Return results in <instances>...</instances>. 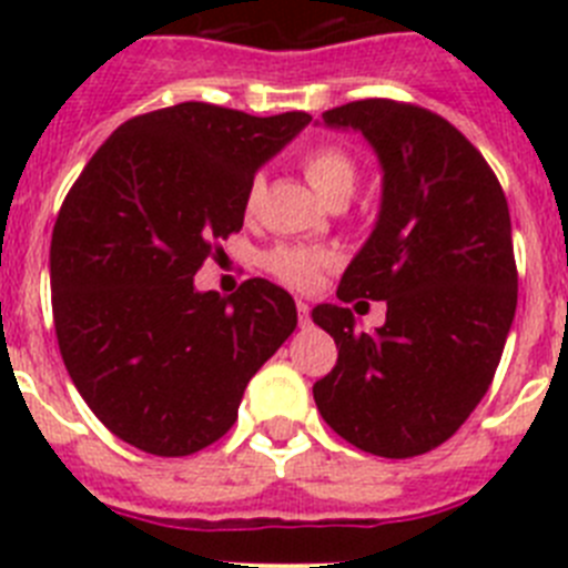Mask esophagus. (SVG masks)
<instances>
[{"mask_svg":"<svg viewBox=\"0 0 568 568\" xmlns=\"http://www.w3.org/2000/svg\"><path fill=\"white\" fill-rule=\"evenodd\" d=\"M295 307H298L301 327H307V324H310V304L304 298H298V301H295Z\"/></svg>","mask_w":568,"mask_h":568,"instance_id":"obj_1","label":"esophagus"}]
</instances>
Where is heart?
<instances>
[{
	"instance_id": "obj_1",
	"label": "heart",
	"mask_w": 568,
	"mask_h": 568,
	"mask_svg": "<svg viewBox=\"0 0 568 568\" xmlns=\"http://www.w3.org/2000/svg\"><path fill=\"white\" fill-rule=\"evenodd\" d=\"M304 175H307L310 187L318 193L321 202H327L329 195H353L355 187V164L353 159L338 148H315L304 155ZM264 193V179L255 175L247 184V195L244 204L247 210H255ZM327 261L324 253L304 247H275L264 255V267L275 275L278 281L290 284L295 290H307L315 284L321 264Z\"/></svg>"
}]
</instances>
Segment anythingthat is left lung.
Segmentation results:
<instances>
[{
	"label": "left lung",
	"instance_id": "1",
	"mask_svg": "<svg viewBox=\"0 0 568 568\" xmlns=\"http://www.w3.org/2000/svg\"><path fill=\"white\" fill-rule=\"evenodd\" d=\"M321 122L355 130L378 155V219L338 298L386 301V321L361 333L349 307L313 310L338 346L313 398L353 446L413 458L458 433L500 364L518 307L506 195L484 155L433 110L364 99Z\"/></svg>",
	"mask_w": 568,
	"mask_h": 568
}]
</instances>
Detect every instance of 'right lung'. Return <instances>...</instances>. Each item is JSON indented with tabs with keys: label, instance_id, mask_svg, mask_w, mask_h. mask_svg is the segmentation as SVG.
I'll list each match as a JSON object with an SVG mask.
<instances>
[{
	"label": "right lung",
	"instance_id": "add662e5",
	"mask_svg": "<svg viewBox=\"0 0 568 568\" xmlns=\"http://www.w3.org/2000/svg\"><path fill=\"white\" fill-rule=\"evenodd\" d=\"M313 115L204 102L135 115L70 187L50 239L59 353L84 404L124 444L182 458L215 444L298 324L267 278L199 293L215 241L244 224L261 164Z\"/></svg>",
	"mask_w": 568,
	"mask_h": 568
}]
</instances>
